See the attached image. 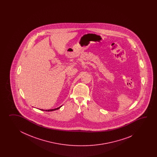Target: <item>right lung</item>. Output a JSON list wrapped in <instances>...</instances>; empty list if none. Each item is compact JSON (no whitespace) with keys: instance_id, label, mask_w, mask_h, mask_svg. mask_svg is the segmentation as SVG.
<instances>
[{"instance_id":"obj_1","label":"right lung","mask_w":157,"mask_h":157,"mask_svg":"<svg viewBox=\"0 0 157 157\" xmlns=\"http://www.w3.org/2000/svg\"><path fill=\"white\" fill-rule=\"evenodd\" d=\"M61 106L59 107H58V108H56V109H48V110H43V109H41L42 110H44V111H48V112H49V111H54V110H57V109H59L60 108ZM41 110V109H40Z\"/></svg>"}]
</instances>
